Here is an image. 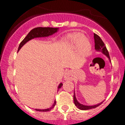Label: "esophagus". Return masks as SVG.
Returning <instances> with one entry per match:
<instances>
[{"label": "esophagus", "instance_id": "1", "mask_svg": "<svg viewBox=\"0 0 125 125\" xmlns=\"http://www.w3.org/2000/svg\"><path fill=\"white\" fill-rule=\"evenodd\" d=\"M69 73H67L66 74V75H65V78H66V79H68V78H69Z\"/></svg>", "mask_w": 125, "mask_h": 125}]
</instances>
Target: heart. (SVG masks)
<instances>
[{
    "mask_svg": "<svg viewBox=\"0 0 125 125\" xmlns=\"http://www.w3.org/2000/svg\"><path fill=\"white\" fill-rule=\"evenodd\" d=\"M65 43L71 47L76 49L78 47L79 51L84 55L88 54L91 51V46L84 36L80 32H75L70 34L65 39Z\"/></svg>",
    "mask_w": 125,
    "mask_h": 125,
    "instance_id": "heart-1",
    "label": "heart"
}]
</instances>
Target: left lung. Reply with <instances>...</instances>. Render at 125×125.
Segmentation results:
<instances>
[{"label":"left lung","instance_id":"obj_1","mask_svg":"<svg viewBox=\"0 0 125 125\" xmlns=\"http://www.w3.org/2000/svg\"><path fill=\"white\" fill-rule=\"evenodd\" d=\"M94 47H95V49L97 51H100L102 52L104 54L106 55L107 57L110 59V55H109V52H108V51L107 50L106 47L104 43L103 42L101 39L100 38V37L99 36H98L97 34H94ZM74 104L76 105V106L78 107L79 110H90V109H92V108H95L96 107L99 106L100 104H101V103H103V102L101 103H99L98 104H96V105L94 106H85L83 104H81L79 103H78V101L76 100V96H75V94L74 93Z\"/></svg>","mask_w":125,"mask_h":125}]
</instances>
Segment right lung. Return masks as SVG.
Segmentation results:
<instances>
[{
    "instance_id": "right-lung-1",
    "label": "right lung",
    "mask_w": 125,
    "mask_h": 125,
    "mask_svg": "<svg viewBox=\"0 0 125 125\" xmlns=\"http://www.w3.org/2000/svg\"><path fill=\"white\" fill-rule=\"evenodd\" d=\"M59 28H53V27H36V28H34L33 29H32L31 31L29 32V34H27L26 37L24 39L22 40V41L20 43L19 46L18 48V51L21 49L22 47L25 44V43L28 42L29 41L31 40L32 39L36 38V37H47V36H49L51 35H52L53 34H54L55 32L58 31ZM17 51V52H18ZM62 86V84L60 83V84L58 86V89L59 88H61ZM56 101H54V103L53 104L52 106L50 108H48V109H46V110H39V109H36V110L39 111H50L52 108H53V107L54 106L55 104H56Z\"/></svg>"
}]
</instances>
